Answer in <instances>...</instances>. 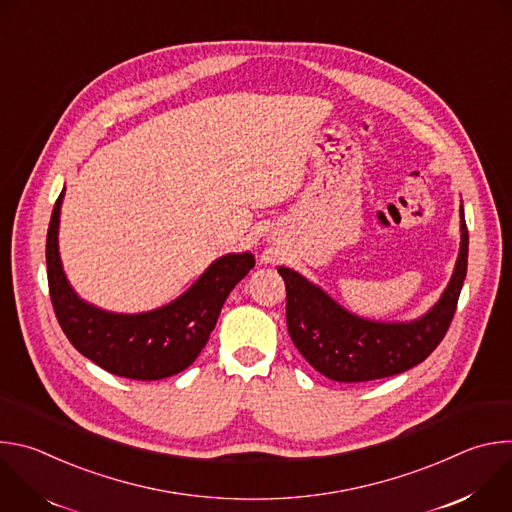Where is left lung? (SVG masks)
<instances>
[{"mask_svg":"<svg viewBox=\"0 0 512 512\" xmlns=\"http://www.w3.org/2000/svg\"><path fill=\"white\" fill-rule=\"evenodd\" d=\"M462 214V245L454 275L423 318L407 324L362 320L338 306L300 273L279 267L285 281V320L296 348L324 377L364 383L393 377L423 362L452 324L468 269V227Z\"/></svg>","mask_w":512,"mask_h":512,"instance_id":"obj_1","label":"left lung"}]
</instances>
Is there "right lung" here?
Instances as JSON below:
<instances>
[{
	"label": "right lung",
	"instance_id": "obj_1",
	"mask_svg": "<svg viewBox=\"0 0 512 512\" xmlns=\"http://www.w3.org/2000/svg\"><path fill=\"white\" fill-rule=\"evenodd\" d=\"M64 190L48 225L46 267L56 320L83 356L111 375L160 381L196 360L233 287L255 267L251 253L216 259L176 302L145 314H111L85 304L68 285L58 255V221Z\"/></svg>",
	"mask_w": 512,
	"mask_h": 512
}]
</instances>
